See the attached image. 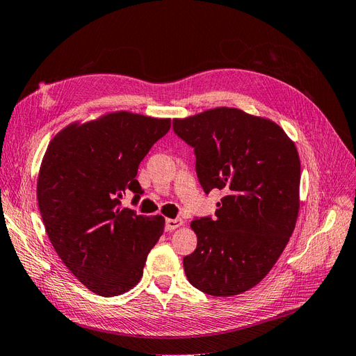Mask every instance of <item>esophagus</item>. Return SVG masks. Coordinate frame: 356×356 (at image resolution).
I'll use <instances>...</instances> for the list:
<instances>
[{
  "mask_svg": "<svg viewBox=\"0 0 356 356\" xmlns=\"http://www.w3.org/2000/svg\"><path fill=\"white\" fill-rule=\"evenodd\" d=\"M181 225H183L181 219H167L165 220V231H175L176 227H179Z\"/></svg>",
  "mask_w": 356,
  "mask_h": 356,
  "instance_id": "esophagus-1",
  "label": "esophagus"
}]
</instances>
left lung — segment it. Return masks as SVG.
Listing matches in <instances>:
<instances>
[{
    "label": "left lung",
    "mask_w": 356,
    "mask_h": 356,
    "mask_svg": "<svg viewBox=\"0 0 356 356\" xmlns=\"http://www.w3.org/2000/svg\"><path fill=\"white\" fill-rule=\"evenodd\" d=\"M173 130L193 147L204 192H225L214 217L191 223L198 244L183 257L188 281L216 297L253 289L280 259L299 214L294 143L278 124L235 108L173 120Z\"/></svg>",
    "instance_id": "left-lung-1"
}]
</instances>
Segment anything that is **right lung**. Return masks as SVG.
Wrapping results in <instances>:
<instances>
[{"label": "right lung", "instance_id": "1", "mask_svg": "<svg viewBox=\"0 0 356 356\" xmlns=\"http://www.w3.org/2000/svg\"><path fill=\"white\" fill-rule=\"evenodd\" d=\"M170 120L112 112L56 134L42 158L37 198L45 231L62 261L88 290L118 296L139 282L164 217L122 209L143 189L137 170Z\"/></svg>", "mask_w": 356, "mask_h": 356}]
</instances>
